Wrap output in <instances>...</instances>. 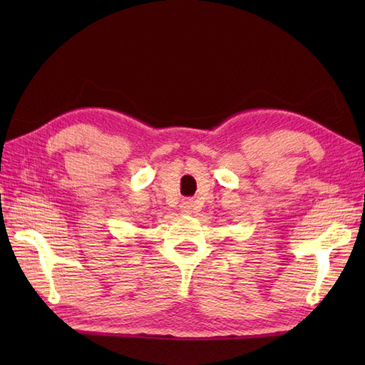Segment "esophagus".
<instances>
[{
  "label": "esophagus",
  "instance_id": "esophagus-1",
  "mask_svg": "<svg viewBox=\"0 0 365 365\" xmlns=\"http://www.w3.org/2000/svg\"><path fill=\"white\" fill-rule=\"evenodd\" d=\"M183 213L187 215L195 213V202H192V200H188V202L183 204Z\"/></svg>",
  "mask_w": 365,
  "mask_h": 365
}]
</instances>
